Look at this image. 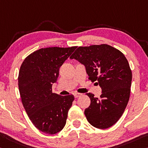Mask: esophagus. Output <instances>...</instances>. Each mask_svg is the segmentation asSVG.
<instances>
[{
	"label": "esophagus",
	"instance_id": "1",
	"mask_svg": "<svg viewBox=\"0 0 148 148\" xmlns=\"http://www.w3.org/2000/svg\"><path fill=\"white\" fill-rule=\"evenodd\" d=\"M82 93H76L74 94V97H76V98H78V97H80V96H82Z\"/></svg>",
	"mask_w": 148,
	"mask_h": 148
}]
</instances>
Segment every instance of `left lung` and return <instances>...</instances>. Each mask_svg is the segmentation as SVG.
Masks as SVG:
<instances>
[{
    "label": "left lung",
    "instance_id": "left-lung-1",
    "mask_svg": "<svg viewBox=\"0 0 148 148\" xmlns=\"http://www.w3.org/2000/svg\"><path fill=\"white\" fill-rule=\"evenodd\" d=\"M70 58L84 65L89 79L97 81L102 90L99 99L86 93L91 100L84 111L87 120L95 128L111 127L123 114L130 97L132 76L127 59L105 44L79 47Z\"/></svg>",
    "mask_w": 148,
    "mask_h": 148
}]
</instances>
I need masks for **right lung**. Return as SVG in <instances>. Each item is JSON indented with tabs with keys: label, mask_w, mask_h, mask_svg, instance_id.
<instances>
[{
	"label": "right lung",
	"mask_w": 148,
	"mask_h": 148,
	"mask_svg": "<svg viewBox=\"0 0 148 148\" xmlns=\"http://www.w3.org/2000/svg\"><path fill=\"white\" fill-rule=\"evenodd\" d=\"M76 47H48L35 51L25 58L18 75L22 102L36 127L45 134H55L64 127L73 95L52 92L59 69Z\"/></svg>",
	"instance_id": "obj_1"
}]
</instances>
